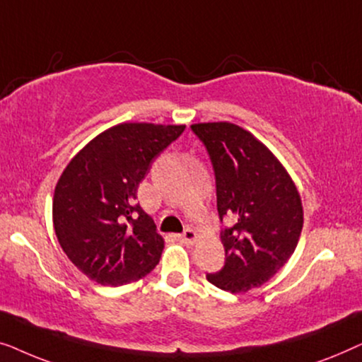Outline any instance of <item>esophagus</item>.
I'll return each instance as SVG.
<instances>
[{
	"instance_id": "esophagus-1",
	"label": "esophagus",
	"mask_w": 362,
	"mask_h": 362,
	"mask_svg": "<svg viewBox=\"0 0 362 362\" xmlns=\"http://www.w3.org/2000/svg\"><path fill=\"white\" fill-rule=\"evenodd\" d=\"M196 232L192 230V229H186L185 232H182V234L180 235V240L181 242H185V244H187V245H191V244H194V240H196Z\"/></svg>"
}]
</instances>
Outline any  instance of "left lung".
<instances>
[{
  "instance_id": "obj_1",
  "label": "left lung",
  "mask_w": 362,
  "mask_h": 362,
  "mask_svg": "<svg viewBox=\"0 0 362 362\" xmlns=\"http://www.w3.org/2000/svg\"><path fill=\"white\" fill-rule=\"evenodd\" d=\"M191 130L209 155L226 250L224 267L206 279L244 293L269 281L296 249L303 207L298 191L269 148L234 123H197Z\"/></svg>"
}]
</instances>
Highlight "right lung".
Segmentation results:
<instances>
[{
    "instance_id": "right-lung-1",
    "label": "right lung",
    "mask_w": 362,
    "mask_h": 362,
    "mask_svg": "<svg viewBox=\"0 0 362 362\" xmlns=\"http://www.w3.org/2000/svg\"><path fill=\"white\" fill-rule=\"evenodd\" d=\"M185 128L122 123L93 138L64 170L54 192V229L66 255L90 280L125 285L158 265L165 244L135 202L136 191Z\"/></svg>"
}]
</instances>
